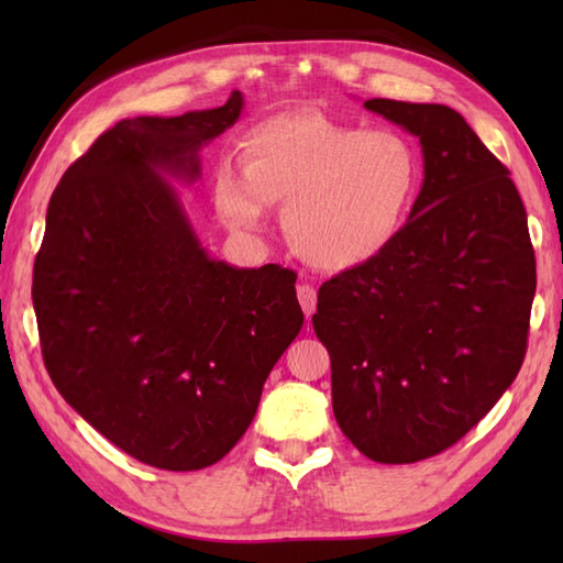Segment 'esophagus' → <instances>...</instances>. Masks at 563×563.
<instances>
[{
    "label": "esophagus",
    "instance_id": "34e87169",
    "mask_svg": "<svg viewBox=\"0 0 563 563\" xmlns=\"http://www.w3.org/2000/svg\"><path fill=\"white\" fill-rule=\"evenodd\" d=\"M297 300H300V305H302V312H305V317H307V319L314 314V309H317V290L312 288V285L302 283L300 288H297Z\"/></svg>",
    "mask_w": 563,
    "mask_h": 563
}]
</instances>
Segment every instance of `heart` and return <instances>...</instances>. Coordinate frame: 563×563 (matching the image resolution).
I'll return each instance as SVG.
<instances>
[{
  "label": "heart",
  "mask_w": 563,
  "mask_h": 563,
  "mask_svg": "<svg viewBox=\"0 0 563 563\" xmlns=\"http://www.w3.org/2000/svg\"><path fill=\"white\" fill-rule=\"evenodd\" d=\"M423 159L397 130H367L300 111L273 115L244 137L242 164L222 162L212 200L234 232H258L285 206L292 251L319 271H353L401 236Z\"/></svg>",
  "instance_id": "heart-1"
}]
</instances>
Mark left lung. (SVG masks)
<instances>
[{
	"label": "left lung",
	"mask_w": 563,
	"mask_h": 563,
	"mask_svg": "<svg viewBox=\"0 0 563 563\" xmlns=\"http://www.w3.org/2000/svg\"><path fill=\"white\" fill-rule=\"evenodd\" d=\"M363 106L418 137L423 186L389 251L321 285L312 324L343 435L369 460L411 464L452 448L516 379L534 249L510 172L457 111Z\"/></svg>",
	"instance_id": "obj_1"
}]
</instances>
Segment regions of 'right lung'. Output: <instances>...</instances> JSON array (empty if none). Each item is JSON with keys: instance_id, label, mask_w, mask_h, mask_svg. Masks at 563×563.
<instances>
[{"instance_id": "1", "label": "right lung", "mask_w": 563, "mask_h": 563, "mask_svg": "<svg viewBox=\"0 0 563 563\" xmlns=\"http://www.w3.org/2000/svg\"><path fill=\"white\" fill-rule=\"evenodd\" d=\"M244 99L125 118L53 190L33 309L53 385L130 457L194 472L254 421L263 382L302 329L297 275L210 258L162 174L196 181L198 152Z\"/></svg>"}]
</instances>
